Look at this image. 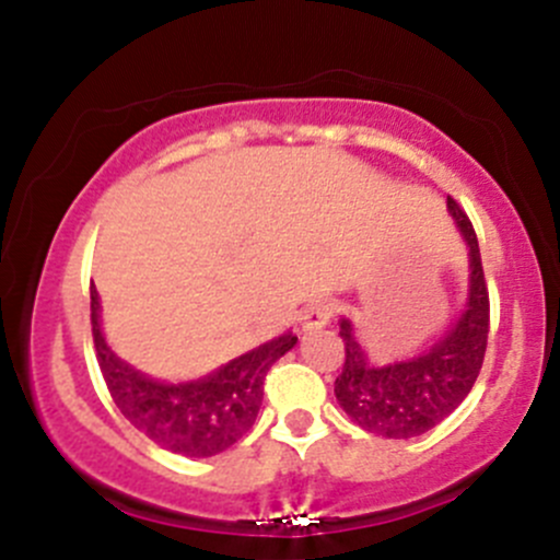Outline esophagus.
<instances>
[{"instance_id": "obj_1", "label": "esophagus", "mask_w": 560, "mask_h": 560, "mask_svg": "<svg viewBox=\"0 0 560 560\" xmlns=\"http://www.w3.org/2000/svg\"><path fill=\"white\" fill-rule=\"evenodd\" d=\"M330 316H332V303L325 301V298H319V301H312L301 312V327L303 330H319V327H325L327 322H330Z\"/></svg>"}]
</instances>
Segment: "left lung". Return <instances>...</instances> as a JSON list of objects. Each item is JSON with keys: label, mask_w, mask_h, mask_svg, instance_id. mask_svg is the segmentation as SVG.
Wrapping results in <instances>:
<instances>
[{"label": "left lung", "mask_w": 560, "mask_h": 560, "mask_svg": "<svg viewBox=\"0 0 560 560\" xmlns=\"http://www.w3.org/2000/svg\"><path fill=\"white\" fill-rule=\"evenodd\" d=\"M457 230L468 246V298L453 330L428 352L400 363L374 365L352 332V322L341 319L343 369L336 380L341 409L363 431L387 439L422 436L463 404L482 369L490 330V298L482 273L477 233L453 197H447Z\"/></svg>", "instance_id": "left-lung-1"}]
</instances>
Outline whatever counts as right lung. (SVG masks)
Listing matches in <instances>:
<instances>
[{
	"label": "right lung",
	"mask_w": 560,
	"mask_h": 560,
	"mask_svg": "<svg viewBox=\"0 0 560 560\" xmlns=\"http://www.w3.org/2000/svg\"><path fill=\"white\" fill-rule=\"evenodd\" d=\"M92 336L110 398L140 433L186 457H211L233 447L257 420L270 365L290 352L298 336L284 332L213 374L184 385L149 380L113 354L100 327V298L92 284Z\"/></svg>",
	"instance_id": "add662e5"
}]
</instances>
